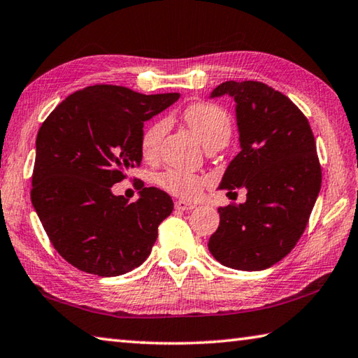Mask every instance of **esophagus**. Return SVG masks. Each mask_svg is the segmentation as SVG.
<instances>
[{
	"mask_svg": "<svg viewBox=\"0 0 358 358\" xmlns=\"http://www.w3.org/2000/svg\"><path fill=\"white\" fill-rule=\"evenodd\" d=\"M175 208L180 210V211H187V210L196 208V205H192L189 202H185V201H177V202H175Z\"/></svg>",
	"mask_w": 358,
	"mask_h": 358,
	"instance_id": "1",
	"label": "esophagus"
}]
</instances>
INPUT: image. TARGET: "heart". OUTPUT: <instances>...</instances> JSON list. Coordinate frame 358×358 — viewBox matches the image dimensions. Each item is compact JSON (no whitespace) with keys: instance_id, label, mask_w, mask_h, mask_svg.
Instances as JSON below:
<instances>
[{"instance_id":"heart-1","label":"heart","mask_w":358,"mask_h":358,"mask_svg":"<svg viewBox=\"0 0 358 358\" xmlns=\"http://www.w3.org/2000/svg\"><path fill=\"white\" fill-rule=\"evenodd\" d=\"M183 118L186 124L189 126L194 134L199 137V141L205 147L213 142L227 143L230 131H232V124H230L229 115L221 107L213 104H203V102H201V104H192L185 110ZM166 128V121H156V123L145 129L141 141V150L143 157L156 156L162 142V137H164ZM157 185L177 197L194 199L202 191L205 180L196 173L175 171V169H172V171L162 172L157 177Z\"/></svg>"}]
</instances>
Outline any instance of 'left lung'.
<instances>
[{
  "label": "left lung",
  "instance_id": "left-lung-1",
  "mask_svg": "<svg viewBox=\"0 0 358 358\" xmlns=\"http://www.w3.org/2000/svg\"><path fill=\"white\" fill-rule=\"evenodd\" d=\"M235 101L240 153L220 189H246V202L220 207L208 250L234 270L270 268L300 240L320 191L322 173L311 126L287 96L260 82H224L210 99Z\"/></svg>",
  "mask_w": 358,
  "mask_h": 358
}]
</instances>
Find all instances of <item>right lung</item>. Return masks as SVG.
I'll use <instances>...</instances> for the list:
<instances>
[{
	"mask_svg": "<svg viewBox=\"0 0 358 358\" xmlns=\"http://www.w3.org/2000/svg\"><path fill=\"white\" fill-rule=\"evenodd\" d=\"M178 98L94 85L68 96L42 123L31 202L52 245L76 268L118 276L150 256L157 226L173 210L171 196L143 187L129 203L112 186L141 166L143 121Z\"/></svg>",
	"mask_w": 358,
	"mask_h": 358,
	"instance_id": "right-lung-1",
	"label": "right lung"
}]
</instances>
